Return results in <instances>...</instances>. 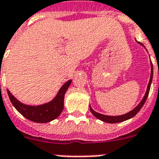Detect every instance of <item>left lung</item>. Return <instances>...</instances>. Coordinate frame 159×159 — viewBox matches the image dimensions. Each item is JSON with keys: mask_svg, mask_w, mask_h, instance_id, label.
Listing matches in <instances>:
<instances>
[{"mask_svg": "<svg viewBox=\"0 0 159 159\" xmlns=\"http://www.w3.org/2000/svg\"><path fill=\"white\" fill-rule=\"evenodd\" d=\"M138 42V41H137ZM139 44H140L141 45L143 46V44H141L140 42H138ZM152 72H153V70H152V64L151 62V75H150V80L149 82H148V84L147 87V90H146V93H145L144 96L143 98V99L141 100L139 104H138V106H136L134 109L131 110L129 113H127L125 114H123V115H119V116H109V115H104V114H99V113H97L93 110L92 108L89 105V109H90L91 113L93 114V116H95L97 119H100L101 121H104L105 123H109V124H114V123H120V122L125 121V120H128V119H131L134 116H135L136 114L139 113L141 108L143 106V104H144L145 101H146V99H147L148 96V93H149L150 90V86H151V83H152Z\"/></svg>", "mask_w": 159, "mask_h": 159, "instance_id": "8db88e82", "label": "left lung"}]
</instances>
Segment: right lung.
Listing matches in <instances>:
<instances>
[{
  "instance_id": "obj_1",
  "label": "right lung",
  "mask_w": 159,
  "mask_h": 159,
  "mask_svg": "<svg viewBox=\"0 0 159 159\" xmlns=\"http://www.w3.org/2000/svg\"><path fill=\"white\" fill-rule=\"evenodd\" d=\"M72 80H70L62 85L60 90L56 94V96L46 104L36 106H31L27 104H22L18 99H16L9 89H7V93L9 95L10 100L13 104V106L16 109L20 114H22L25 118L30 121L35 123H48L55 119L62 112L64 109V98L66 91L70 85Z\"/></svg>"
}]
</instances>
